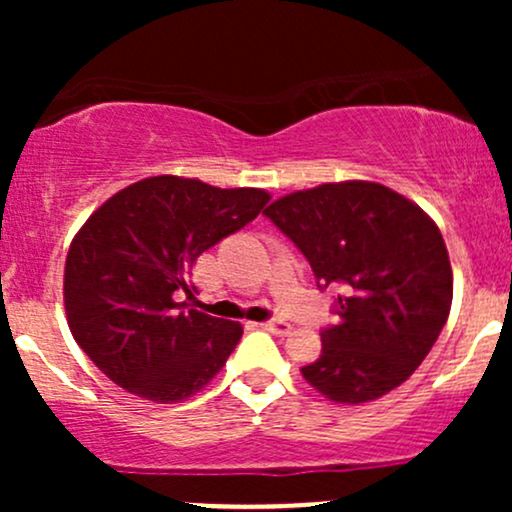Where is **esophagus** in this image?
Returning a JSON list of instances; mask_svg holds the SVG:
<instances>
[{
    "label": "esophagus",
    "mask_w": 512,
    "mask_h": 512,
    "mask_svg": "<svg viewBox=\"0 0 512 512\" xmlns=\"http://www.w3.org/2000/svg\"><path fill=\"white\" fill-rule=\"evenodd\" d=\"M262 330H267L272 334H281V337H284V334L291 332V325L286 320H267V322H262Z\"/></svg>",
    "instance_id": "obj_1"
}]
</instances>
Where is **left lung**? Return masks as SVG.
<instances>
[{
  "label": "left lung",
  "instance_id": "obj_1",
  "mask_svg": "<svg viewBox=\"0 0 512 512\" xmlns=\"http://www.w3.org/2000/svg\"><path fill=\"white\" fill-rule=\"evenodd\" d=\"M264 216L293 240L320 289L342 286L337 325L301 373L337 404L395 390L421 366L448 322L452 269L438 226L390 187L325 182L286 195Z\"/></svg>",
  "mask_w": 512,
  "mask_h": 512
}]
</instances>
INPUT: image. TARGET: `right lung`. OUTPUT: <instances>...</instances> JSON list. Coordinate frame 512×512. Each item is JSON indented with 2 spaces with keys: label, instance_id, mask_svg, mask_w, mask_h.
Listing matches in <instances>:
<instances>
[{
  "label": "right lung",
  "instance_id": "obj_1",
  "mask_svg": "<svg viewBox=\"0 0 512 512\" xmlns=\"http://www.w3.org/2000/svg\"><path fill=\"white\" fill-rule=\"evenodd\" d=\"M269 202L257 187L221 190L156 175L88 216L64 264V310L86 356L115 385L158 404L192 397L223 368L243 327L177 303L195 293L197 257Z\"/></svg>",
  "mask_w": 512,
  "mask_h": 512
}]
</instances>
